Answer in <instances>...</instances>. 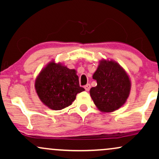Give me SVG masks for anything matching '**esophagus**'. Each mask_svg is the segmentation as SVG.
<instances>
[{"label":"esophagus","instance_id":"esophagus-1","mask_svg":"<svg viewBox=\"0 0 159 159\" xmlns=\"http://www.w3.org/2000/svg\"><path fill=\"white\" fill-rule=\"evenodd\" d=\"M90 84H86L85 86H84V89L87 91H89L90 90Z\"/></svg>","mask_w":159,"mask_h":159}]
</instances>
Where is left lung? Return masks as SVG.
<instances>
[{
    "label": "left lung",
    "mask_w": 159,
    "mask_h": 159,
    "mask_svg": "<svg viewBox=\"0 0 159 159\" xmlns=\"http://www.w3.org/2000/svg\"><path fill=\"white\" fill-rule=\"evenodd\" d=\"M93 78L97 85L90 89V96L100 111L112 112L124 105L129 96L131 82L117 63L101 61Z\"/></svg>",
    "instance_id": "8db88e82"
}]
</instances>
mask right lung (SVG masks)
Instances as JSON below:
<instances>
[{"label": "right lung", "instance_id": "1", "mask_svg": "<svg viewBox=\"0 0 159 159\" xmlns=\"http://www.w3.org/2000/svg\"><path fill=\"white\" fill-rule=\"evenodd\" d=\"M35 88L40 100L55 111L72 105L77 93L84 90L80 87L75 69H69L54 61L41 71L36 80Z\"/></svg>", "mask_w": 159, "mask_h": 159}]
</instances>
